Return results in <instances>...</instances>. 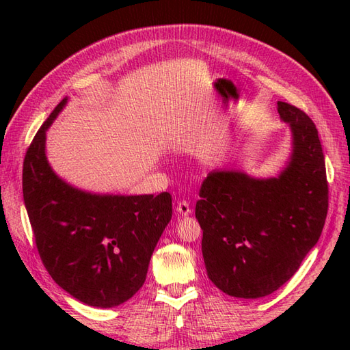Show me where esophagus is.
I'll return each instance as SVG.
<instances>
[{"label":"esophagus","mask_w":350,"mask_h":350,"mask_svg":"<svg viewBox=\"0 0 350 350\" xmlns=\"http://www.w3.org/2000/svg\"><path fill=\"white\" fill-rule=\"evenodd\" d=\"M176 211H177V213L180 215V217H188V215L191 213L189 203H188V202H185V200H182V202L177 203Z\"/></svg>","instance_id":"esophagus-1"}]
</instances>
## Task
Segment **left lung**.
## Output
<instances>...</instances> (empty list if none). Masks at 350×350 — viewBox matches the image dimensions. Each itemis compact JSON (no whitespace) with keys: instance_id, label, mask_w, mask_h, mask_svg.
Returning <instances> with one entry per match:
<instances>
[{"instance_id":"left-lung-1","label":"left lung","mask_w":350,"mask_h":350,"mask_svg":"<svg viewBox=\"0 0 350 350\" xmlns=\"http://www.w3.org/2000/svg\"><path fill=\"white\" fill-rule=\"evenodd\" d=\"M277 105L293 137L286 168L271 179L212 171L196 204L207 277L236 298H262L292 278L317 243L328 213L325 156L316 126L299 108Z\"/></svg>"}]
</instances>
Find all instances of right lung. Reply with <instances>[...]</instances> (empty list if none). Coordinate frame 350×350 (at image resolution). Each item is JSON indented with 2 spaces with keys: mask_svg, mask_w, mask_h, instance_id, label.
Here are the masks:
<instances>
[{
  "mask_svg": "<svg viewBox=\"0 0 350 350\" xmlns=\"http://www.w3.org/2000/svg\"><path fill=\"white\" fill-rule=\"evenodd\" d=\"M27 148L22 192L43 266L58 286L92 307L111 308L143 287L156 243L173 215L171 196H98L70 187L49 167L46 131Z\"/></svg>",
  "mask_w": 350,
  "mask_h": 350,
  "instance_id": "1",
  "label": "right lung"
}]
</instances>
